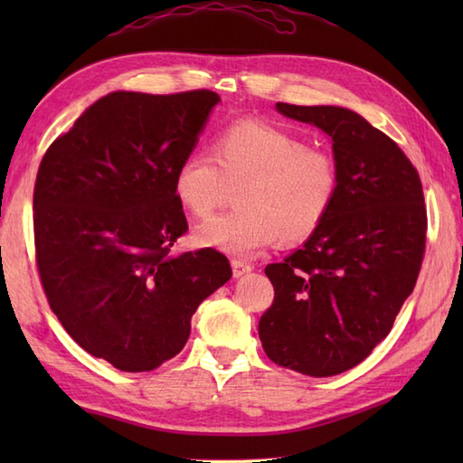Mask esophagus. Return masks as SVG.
Masks as SVG:
<instances>
[{
  "instance_id": "1",
  "label": "esophagus",
  "mask_w": 463,
  "mask_h": 463,
  "mask_svg": "<svg viewBox=\"0 0 463 463\" xmlns=\"http://www.w3.org/2000/svg\"><path fill=\"white\" fill-rule=\"evenodd\" d=\"M252 270V264L244 262V260H232V274L234 279L244 277V274H249Z\"/></svg>"
}]
</instances>
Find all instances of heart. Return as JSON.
<instances>
[{
    "instance_id": "b5f03b06",
    "label": "heart",
    "mask_w": 463,
    "mask_h": 463,
    "mask_svg": "<svg viewBox=\"0 0 463 463\" xmlns=\"http://www.w3.org/2000/svg\"><path fill=\"white\" fill-rule=\"evenodd\" d=\"M226 184L239 186L237 211L196 226L193 241L250 259L277 239L302 242L320 229L338 199L340 166L287 129L239 121L216 135L213 156L186 155L173 175L175 199L201 219L222 201Z\"/></svg>"
}]
</instances>
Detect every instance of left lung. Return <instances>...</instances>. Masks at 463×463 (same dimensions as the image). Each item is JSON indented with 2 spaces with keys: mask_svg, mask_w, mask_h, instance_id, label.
<instances>
[{
  "mask_svg": "<svg viewBox=\"0 0 463 463\" xmlns=\"http://www.w3.org/2000/svg\"><path fill=\"white\" fill-rule=\"evenodd\" d=\"M277 109L330 137L340 191L320 229L264 269L274 300L259 336L279 366L336 376L388 336L416 287L426 250L424 191L404 151L358 113L334 105Z\"/></svg>",
  "mask_w": 463,
  "mask_h": 463,
  "instance_id": "obj_1",
  "label": "left lung"
}]
</instances>
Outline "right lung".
<instances>
[{
    "label": "right lung",
    "instance_id": "right-lung-1",
    "mask_svg": "<svg viewBox=\"0 0 463 463\" xmlns=\"http://www.w3.org/2000/svg\"><path fill=\"white\" fill-rule=\"evenodd\" d=\"M221 97L115 91L49 145L33 191L35 259L69 336L117 370L183 350L199 304L232 277L214 249L171 254L189 229L173 175Z\"/></svg>",
    "mask_w": 463,
    "mask_h": 463
}]
</instances>
